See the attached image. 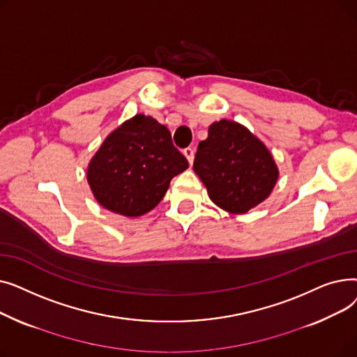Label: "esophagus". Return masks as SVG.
<instances>
[{
    "label": "esophagus",
    "mask_w": 357,
    "mask_h": 357,
    "mask_svg": "<svg viewBox=\"0 0 357 357\" xmlns=\"http://www.w3.org/2000/svg\"><path fill=\"white\" fill-rule=\"evenodd\" d=\"M183 155H185V158H186V159H188L190 165H192V162H194V155H195V150H194L192 147H186V149H183Z\"/></svg>",
    "instance_id": "esophagus-1"
}]
</instances>
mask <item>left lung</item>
<instances>
[{
    "label": "left lung",
    "instance_id": "1",
    "mask_svg": "<svg viewBox=\"0 0 357 357\" xmlns=\"http://www.w3.org/2000/svg\"><path fill=\"white\" fill-rule=\"evenodd\" d=\"M194 171L211 201L231 214H245L265 201L278 181V166L255 135L236 121L220 120L199 142Z\"/></svg>",
    "mask_w": 357,
    "mask_h": 357
}]
</instances>
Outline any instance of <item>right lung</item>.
I'll list each match as a JSON object with an SVG mask.
<instances>
[{
  "mask_svg": "<svg viewBox=\"0 0 357 357\" xmlns=\"http://www.w3.org/2000/svg\"><path fill=\"white\" fill-rule=\"evenodd\" d=\"M186 167L188 160L174 146L171 131L137 114L107 136L88 165L86 179L104 208L139 217L156 207L172 178Z\"/></svg>",
  "mask_w": 357,
  "mask_h": 357,
  "instance_id": "1",
  "label": "right lung"
}]
</instances>
